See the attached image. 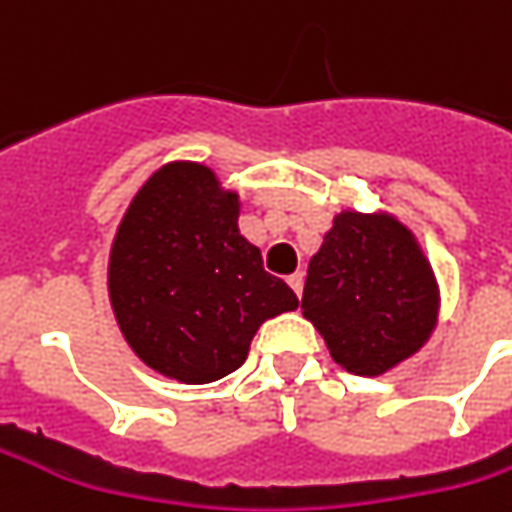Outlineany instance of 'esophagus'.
<instances>
[{
    "mask_svg": "<svg viewBox=\"0 0 512 512\" xmlns=\"http://www.w3.org/2000/svg\"><path fill=\"white\" fill-rule=\"evenodd\" d=\"M287 285L293 287V293H296V296H302V287H305V276H302V273H290V276H287Z\"/></svg>",
    "mask_w": 512,
    "mask_h": 512,
    "instance_id": "1",
    "label": "esophagus"
}]
</instances>
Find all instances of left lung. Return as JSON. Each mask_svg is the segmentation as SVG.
Returning <instances> with one entry per match:
<instances>
[{"label": "left lung", "mask_w": 512, "mask_h": 512, "mask_svg": "<svg viewBox=\"0 0 512 512\" xmlns=\"http://www.w3.org/2000/svg\"><path fill=\"white\" fill-rule=\"evenodd\" d=\"M302 313L333 362L382 376L439 325V282L413 230L393 213L342 210L307 265Z\"/></svg>", "instance_id": "1"}]
</instances>
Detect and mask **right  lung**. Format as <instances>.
<instances>
[{
  "label": "right lung",
  "mask_w": 512,
  "mask_h": 512,
  "mask_svg": "<svg viewBox=\"0 0 512 512\" xmlns=\"http://www.w3.org/2000/svg\"><path fill=\"white\" fill-rule=\"evenodd\" d=\"M108 296L130 350L182 384L233 373L256 330L299 307L239 233V193L199 162L139 187L110 245Z\"/></svg>",
  "instance_id": "add662e5"
}]
</instances>
